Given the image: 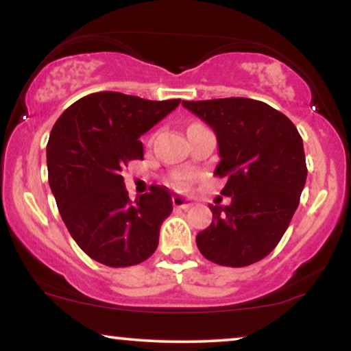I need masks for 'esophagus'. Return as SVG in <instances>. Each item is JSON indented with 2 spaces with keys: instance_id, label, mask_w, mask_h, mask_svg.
I'll list each match as a JSON object with an SVG mask.
<instances>
[{
  "instance_id": "34e87169",
  "label": "esophagus",
  "mask_w": 351,
  "mask_h": 351,
  "mask_svg": "<svg viewBox=\"0 0 351 351\" xmlns=\"http://www.w3.org/2000/svg\"><path fill=\"white\" fill-rule=\"evenodd\" d=\"M172 204H174V208L177 209H190L191 206H193V203H191L190 199H186L184 196H179V195L172 198Z\"/></svg>"
}]
</instances>
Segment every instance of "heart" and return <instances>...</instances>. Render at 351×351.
<instances>
[{
	"label": "heart",
	"instance_id": "heart-1",
	"mask_svg": "<svg viewBox=\"0 0 351 351\" xmlns=\"http://www.w3.org/2000/svg\"><path fill=\"white\" fill-rule=\"evenodd\" d=\"M193 179H195L193 172H189V171L174 172V174L171 176V185L177 190H189Z\"/></svg>",
	"mask_w": 351,
	"mask_h": 351
}]
</instances>
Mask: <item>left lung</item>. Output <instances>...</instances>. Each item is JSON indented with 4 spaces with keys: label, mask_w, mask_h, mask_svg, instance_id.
I'll return each instance as SVG.
<instances>
[{
    "label": "left lung",
    "mask_w": 351,
    "mask_h": 351,
    "mask_svg": "<svg viewBox=\"0 0 351 351\" xmlns=\"http://www.w3.org/2000/svg\"><path fill=\"white\" fill-rule=\"evenodd\" d=\"M214 129L228 206L210 204L213 223L196 237L208 261L246 267L267 257L289 227L306 180L304 142L294 123L261 100H182Z\"/></svg>",
    "instance_id": "obj_1"
}]
</instances>
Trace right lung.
Listing matches in <instances>:
<instances>
[{
  "label": "right lung",
  "mask_w": 351,
  "mask_h": 351,
  "mask_svg": "<svg viewBox=\"0 0 351 351\" xmlns=\"http://www.w3.org/2000/svg\"><path fill=\"white\" fill-rule=\"evenodd\" d=\"M179 104L104 90L76 100L52 128L46 148L51 190L71 238L94 261L131 267L156 251L172 196L153 186L131 201L121 171L143 160L138 137Z\"/></svg>",
  "instance_id": "obj_1"
}]
</instances>
